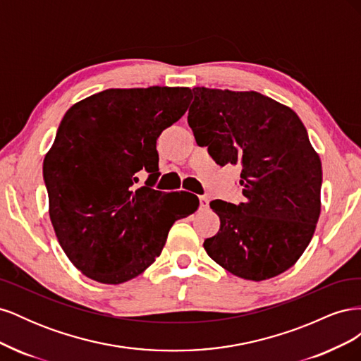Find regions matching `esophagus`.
Segmentation results:
<instances>
[{"mask_svg":"<svg viewBox=\"0 0 361 361\" xmlns=\"http://www.w3.org/2000/svg\"><path fill=\"white\" fill-rule=\"evenodd\" d=\"M199 202H200V209H207V207H209V199L204 197V195H200Z\"/></svg>","mask_w":361,"mask_h":361,"instance_id":"esophagus-1","label":"esophagus"}]
</instances>
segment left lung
Here are the masks:
<instances>
[{
    "label": "left lung",
    "mask_w": 361,
    "mask_h": 361,
    "mask_svg": "<svg viewBox=\"0 0 361 361\" xmlns=\"http://www.w3.org/2000/svg\"><path fill=\"white\" fill-rule=\"evenodd\" d=\"M188 125L220 166L241 170L245 202H211L220 231L206 253L232 274L267 280L307 248L321 214V159L300 117L257 92L195 87Z\"/></svg>",
    "instance_id": "8db88e82"
}]
</instances>
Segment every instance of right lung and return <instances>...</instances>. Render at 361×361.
Masks as SVG:
<instances>
[{
	"label": "right lung",
	"instance_id": "add662e5",
	"mask_svg": "<svg viewBox=\"0 0 361 361\" xmlns=\"http://www.w3.org/2000/svg\"><path fill=\"white\" fill-rule=\"evenodd\" d=\"M187 87L108 89L71 106L43 161L49 216L72 264L92 280L118 285L154 264L179 218L199 207L152 187L157 140L185 114ZM149 178L137 189L136 173Z\"/></svg>",
	"mask_w": 361,
	"mask_h": 361
}]
</instances>
